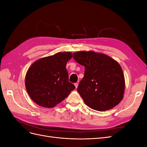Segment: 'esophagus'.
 Returning <instances> with one entry per match:
<instances>
[{"instance_id": "obj_1", "label": "esophagus", "mask_w": 147, "mask_h": 147, "mask_svg": "<svg viewBox=\"0 0 147 147\" xmlns=\"http://www.w3.org/2000/svg\"><path fill=\"white\" fill-rule=\"evenodd\" d=\"M74 85H75V88H78V83H75L74 84Z\"/></svg>"}]
</instances>
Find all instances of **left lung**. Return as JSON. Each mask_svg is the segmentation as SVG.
<instances>
[{"label":"left lung","mask_w":147,"mask_h":147,"mask_svg":"<svg viewBox=\"0 0 147 147\" xmlns=\"http://www.w3.org/2000/svg\"><path fill=\"white\" fill-rule=\"evenodd\" d=\"M75 61L84 67L77 91L89 107L110 110L123 98L125 80L121 67L110 56L94 51L74 53Z\"/></svg>","instance_id":"obj_1"}]
</instances>
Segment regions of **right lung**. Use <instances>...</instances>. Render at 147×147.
<instances>
[{
	"instance_id": "obj_1",
	"label": "right lung",
	"mask_w": 147,
	"mask_h": 147,
	"mask_svg": "<svg viewBox=\"0 0 147 147\" xmlns=\"http://www.w3.org/2000/svg\"><path fill=\"white\" fill-rule=\"evenodd\" d=\"M72 57L70 52H59L31 65L25 78L31 99L40 106L53 108L69 95L75 86L69 82L65 66Z\"/></svg>"
}]
</instances>
